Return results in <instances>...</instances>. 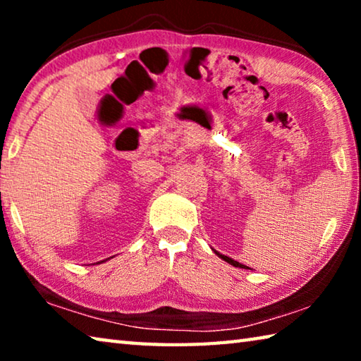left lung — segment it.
Instances as JSON below:
<instances>
[{
  "label": "left lung",
  "mask_w": 361,
  "mask_h": 361,
  "mask_svg": "<svg viewBox=\"0 0 361 361\" xmlns=\"http://www.w3.org/2000/svg\"><path fill=\"white\" fill-rule=\"evenodd\" d=\"M219 258L221 259H224L226 262H229L231 266H234V267H242V269H250V267H247V266H243V264H240V262H237V261H234L232 258H229V256H224V255H221V253H218V252H215Z\"/></svg>",
  "instance_id": "left-lung-1"
}]
</instances>
